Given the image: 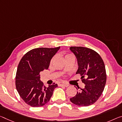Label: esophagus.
<instances>
[{
  "label": "esophagus",
  "mask_w": 122,
  "mask_h": 122,
  "mask_svg": "<svg viewBox=\"0 0 122 122\" xmlns=\"http://www.w3.org/2000/svg\"><path fill=\"white\" fill-rule=\"evenodd\" d=\"M58 85L59 86H65V87H68L69 85L66 83L63 82H59L58 83Z\"/></svg>",
  "instance_id": "1"
}]
</instances>
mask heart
<instances>
[{"mask_svg":"<svg viewBox=\"0 0 122 122\" xmlns=\"http://www.w3.org/2000/svg\"><path fill=\"white\" fill-rule=\"evenodd\" d=\"M72 56L71 55V54H66L65 55V59H66L67 57H69V56ZM53 59H51V63L52 62V61H53Z\"/></svg>","mask_w":122,"mask_h":122,"instance_id":"heart-1","label":"heart"}]
</instances>
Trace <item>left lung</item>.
<instances>
[{
    "instance_id": "left-lung-1",
    "label": "left lung",
    "mask_w": 122,
    "mask_h": 122,
    "mask_svg": "<svg viewBox=\"0 0 122 122\" xmlns=\"http://www.w3.org/2000/svg\"><path fill=\"white\" fill-rule=\"evenodd\" d=\"M70 50L78 61L79 68L76 74L81 76L82 82L85 84L84 88H80L76 96L70 98L71 102L79 106L92 105L101 96L106 84L104 61L99 54L90 48L71 47Z\"/></svg>"
}]
</instances>
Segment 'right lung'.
<instances>
[{"mask_svg":"<svg viewBox=\"0 0 122 122\" xmlns=\"http://www.w3.org/2000/svg\"><path fill=\"white\" fill-rule=\"evenodd\" d=\"M60 47L38 48L25 54L19 62L16 75V87L24 102L32 107L47 104L57 84L46 87L40 81L41 71L48 69L50 62Z\"/></svg>","mask_w":122,"mask_h":122,"instance_id":"right-lung-1","label":"right lung"}]
</instances>
